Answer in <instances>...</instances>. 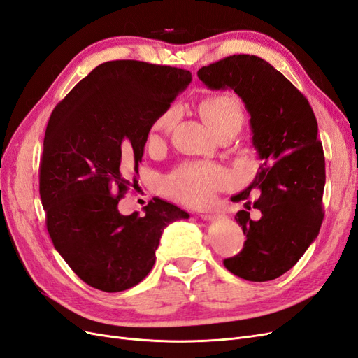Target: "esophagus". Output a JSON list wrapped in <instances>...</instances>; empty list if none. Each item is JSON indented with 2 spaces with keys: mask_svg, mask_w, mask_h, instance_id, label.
I'll return each instance as SVG.
<instances>
[{
  "mask_svg": "<svg viewBox=\"0 0 358 358\" xmlns=\"http://www.w3.org/2000/svg\"><path fill=\"white\" fill-rule=\"evenodd\" d=\"M200 216H201V220H204V221H215V220L220 218V215L213 213V212H201Z\"/></svg>",
  "mask_w": 358,
  "mask_h": 358,
  "instance_id": "obj_1",
  "label": "esophagus"
}]
</instances>
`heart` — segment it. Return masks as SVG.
<instances>
[{"label":"heart","mask_w":358,"mask_h":358,"mask_svg":"<svg viewBox=\"0 0 358 358\" xmlns=\"http://www.w3.org/2000/svg\"><path fill=\"white\" fill-rule=\"evenodd\" d=\"M201 115L206 121L221 133L227 128H239L243 124V110L239 100L231 94H216L204 99L200 104ZM179 119L178 107H169L162 112L150 128L148 142L150 146L159 145L176 125ZM233 185L231 173L213 162L192 161L185 162L173 170L162 182V187L169 196L191 206L209 203L215 194Z\"/></svg>","instance_id":"b5f03b06"}]
</instances>
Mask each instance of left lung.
<instances>
[{"instance_id":"obj_1","label":"left lung","mask_w":358,"mask_h":358,"mask_svg":"<svg viewBox=\"0 0 358 358\" xmlns=\"http://www.w3.org/2000/svg\"><path fill=\"white\" fill-rule=\"evenodd\" d=\"M199 79L210 90H233L251 116L252 145L262 164L246 189L231 197L246 201L234 220L246 241L242 251L224 259L227 270L252 282L284 275L320 233L324 210L326 159L318 124L306 96L282 73L255 55H233L201 67ZM262 212L248 216V192Z\"/></svg>"}]
</instances>
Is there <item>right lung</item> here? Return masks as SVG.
Instances as JSON below:
<instances>
[{"label":"right lung","mask_w":358,"mask_h":358,"mask_svg":"<svg viewBox=\"0 0 358 358\" xmlns=\"http://www.w3.org/2000/svg\"><path fill=\"white\" fill-rule=\"evenodd\" d=\"M183 69L119 59L95 67L53 109L40 162L46 227L83 282L106 292L137 285L155 264L162 230L189 215L154 199L145 216L117 203L136 182L155 119L187 88Z\"/></svg>","instance_id":"right-lung-1"}]
</instances>
